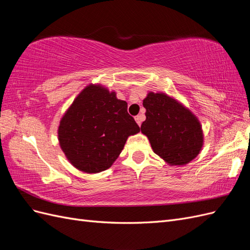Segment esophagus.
Masks as SVG:
<instances>
[{"label": "esophagus", "instance_id": "obj_1", "mask_svg": "<svg viewBox=\"0 0 250 250\" xmlns=\"http://www.w3.org/2000/svg\"><path fill=\"white\" fill-rule=\"evenodd\" d=\"M134 119H135V121H137V123L139 124V126H141V125H142V122L144 121V119H145V116H144V115H139V116L135 117Z\"/></svg>", "mask_w": 250, "mask_h": 250}]
</instances>
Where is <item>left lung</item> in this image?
I'll use <instances>...</instances> for the list:
<instances>
[{"label":"left lung","instance_id":"8db88e82","mask_svg":"<svg viewBox=\"0 0 250 250\" xmlns=\"http://www.w3.org/2000/svg\"><path fill=\"white\" fill-rule=\"evenodd\" d=\"M146 120L141 130L154 153L171 165H186L199 154L203 137L197 118L169 96L149 93L143 101Z\"/></svg>","mask_w":250,"mask_h":250}]
</instances>
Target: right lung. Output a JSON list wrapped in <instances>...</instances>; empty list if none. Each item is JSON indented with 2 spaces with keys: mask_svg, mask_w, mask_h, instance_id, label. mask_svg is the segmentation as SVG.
Segmentation results:
<instances>
[{
  "mask_svg": "<svg viewBox=\"0 0 250 250\" xmlns=\"http://www.w3.org/2000/svg\"><path fill=\"white\" fill-rule=\"evenodd\" d=\"M139 131L125 101L99 85H89L60 121L58 139L73 166L83 172L97 173L108 169L127 138Z\"/></svg>",
  "mask_w": 250,
  "mask_h": 250,
  "instance_id": "right-lung-1",
  "label": "right lung"
}]
</instances>
